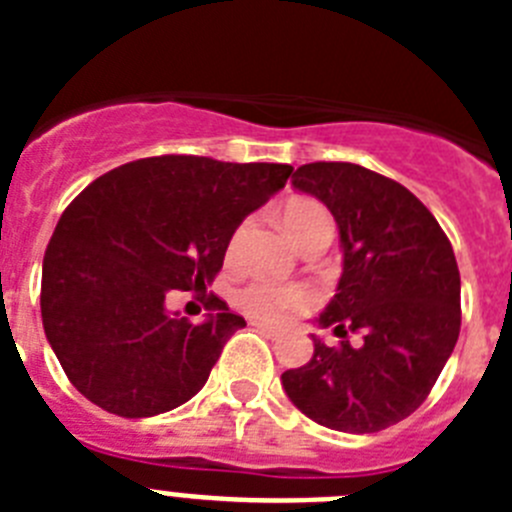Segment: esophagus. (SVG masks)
Here are the masks:
<instances>
[{"label":"esophagus","mask_w":512,"mask_h":512,"mask_svg":"<svg viewBox=\"0 0 512 512\" xmlns=\"http://www.w3.org/2000/svg\"><path fill=\"white\" fill-rule=\"evenodd\" d=\"M251 325H256V328H259L261 333H266V336H269V338H277V336H279V328H277V325L264 323V320H253Z\"/></svg>","instance_id":"obj_1"}]
</instances>
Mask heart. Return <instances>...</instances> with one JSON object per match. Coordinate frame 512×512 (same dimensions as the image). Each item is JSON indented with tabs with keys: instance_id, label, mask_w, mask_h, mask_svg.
I'll return each mask as SVG.
<instances>
[{
	"instance_id": "heart-1",
	"label": "heart",
	"mask_w": 512,
	"mask_h": 512,
	"mask_svg": "<svg viewBox=\"0 0 512 512\" xmlns=\"http://www.w3.org/2000/svg\"><path fill=\"white\" fill-rule=\"evenodd\" d=\"M279 223L284 233L297 248L312 235L333 233L330 215L320 202L315 200H289L279 212ZM238 305L253 318L279 320L292 312H302L312 305L310 289L302 284H274V282H251L238 292Z\"/></svg>"
}]
</instances>
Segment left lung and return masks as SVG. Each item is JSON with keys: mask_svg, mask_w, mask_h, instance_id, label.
<instances>
[{"mask_svg": "<svg viewBox=\"0 0 512 512\" xmlns=\"http://www.w3.org/2000/svg\"><path fill=\"white\" fill-rule=\"evenodd\" d=\"M292 184L318 197L341 230V282L318 318L341 343L312 336L315 354L282 374L284 392L325 428L384 431L423 405L456 346L454 248L431 210L377 171L315 161L300 166Z\"/></svg>", "mask_w": 512, "mask_h": 512, "instance_id": "left-lung-1", "label": "left lung"}]
</instances>
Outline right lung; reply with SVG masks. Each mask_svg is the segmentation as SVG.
<instances>
[{"label":"right lung","instance_id":"right-lung-1","mask_svg":"<svg viewBox=\"0 0 512 512\" xmlns=\"http://www.w3.org/2000/svg\"><path fill=\"white\" fill-rule=\"evenodd\" d=\"M289 174V164L171 153L107 171L63 210L45 248L40 312L81 395L120 418H151L205 387L246 320L202 289L235 228ZM176 288L206 305L207 321L165 310Z\"/></svg>","mask_w":512,"mask_h":512}]
</instances>
